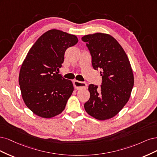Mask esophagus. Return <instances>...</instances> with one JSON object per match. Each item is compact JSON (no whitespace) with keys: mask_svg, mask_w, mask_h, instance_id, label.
<instances>
[{"mask_svg":"<svg viewBox=\"0 0 157 157\" xmlns=\"http://www.w3.org/2000/svg\"><path fill=\"white\" fill-rule=\"evenodd\" d=\"M74 86L75 89L79 90V89H85L87 87V83L85 82H79V81L77 80H74L73 82Z\"/></svg>","mask_w":157,"mask_h":157,"instance_id":"34e87169","label":"esophagus"}]
</instances>
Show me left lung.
I'll return each mask as SVG.
<instances>
[{"label": "left lung", "instance_id": "left-lung-1", "mask_svg": "<svg viewBox=\"0 0 157 157\" xmlns=\"http://www.w3.org/2000/svg\"><path fill=\"white\" fill-rule=\"evenodd\" d=\"M92 57L94 70L100 69V88L90 84V98L84 104L89 115L98 120L112 118L127 103L134 86V75L128 58L121 45L108 34L83 36Z\"/></svg>", "mask_w": 157, "mask_h": 157}]
</instances>
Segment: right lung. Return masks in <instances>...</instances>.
Returning <instances> with one entry per match:
<instances>
[{"mask_svg":"<svg viewBox=\"0 0 157 157\" xmlns=\"http://www.w3.org/2000/svg\"><path fill=\"white\" fill-rule=\"evenodd\" d=\"M78 42L75 35L52 29L30 49L20 69L19 85L25 105L34 114L52 118L64 109L74 87L56 71L62 67L66 50Z\"/></svg>","mask_w":157,"mask_h":157,"instance_id":"add662e5","label":"right lung"}]
</instances>
